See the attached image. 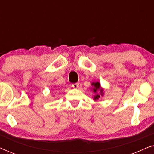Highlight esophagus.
<instances>
[{"label": "esophagus", "mask_w": 154, "mask_h": 154, "mask_svg": "<svg viewBox=\"0 0 154 154\" xmlns=\"http://www.w3.org/2000/svg\"><path fill=\"white\" fill-rule=\"evenodd\" d=\"M79 83H73L72 85H71V86H72L73 88H78V87H79Z\"/></svg>", "instance_id": "34e87169"}]
</instances>
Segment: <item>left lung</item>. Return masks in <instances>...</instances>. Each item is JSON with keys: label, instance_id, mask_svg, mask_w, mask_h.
<instances>
[{"label": "left lung", "instance_id": "1", "mask_svg": "<svg viewBox=\"0 0 154 154\" xmlns=\"http://www.w3.org/2000/svg\"><path fill=\"white\" fill-rule=\"evenodd\" d=\"M92 85L94 86L93 91L94 92H97V90H100V92H101V94H102V95L103 94H104V92H103V90L101 89V88H100V83H98V82H96V83H92ZM100 96L99 95V94H97V95L94 97V100H97V99L100 98Z\"/></svg>", "mask_w": 154, "mask_h": 154}]
</instances>
